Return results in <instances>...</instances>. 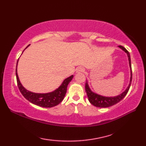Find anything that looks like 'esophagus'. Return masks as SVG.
Here are the masks:
<instances>
[{"mask_svg":"<svg viewBox=\"0 0 146 146\" xmlns=\"http://www.w3.org/2000/svg\"><path fill=\"white\" fill-rule=\"evenodd\" d=\"M85 71V69L83 67H79L76 70L77 73H80V72H83Z\"/></svg>","mask_w":146,"mask_h":146,"instance_id":"34e87169","label":"esophagus"}]
</instances>
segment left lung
Instances as JSON below:
<instances>
[{
    "label": "left lung",
    "instance_id": "1",
    "mask_svg": "<svg viewBox=\"0 0 146 146\" xmlns=\"http://www.w3.org/2000/svg\"><path fill=\"white\" fill-rule=\"evenodd\" d=\"M119 47L120 49H122L123 51H125L126 52L127 54L128 58H129V66H130V68H131V79H130L129 85L125 90L123 93H122L120 95L115 96V97H104V96L98 95L97 94H95V93L93 92L90 90V88L88 83L86 82L85 91H86V94H87L88 100L90 102L91 104H92L93 105H94V106L97 107L106 108V107H111V106H112V105L117 104L118 102H119L120 100H122V99L125 97V95H127V94L129 92L130 86H131L132 78L131 56H130V54H129V51L127 50V49L124 47H123L122 46H119Z\"/></svg>",
    "mask_w": 146,
    "mask_h": 146
}]
</instances>
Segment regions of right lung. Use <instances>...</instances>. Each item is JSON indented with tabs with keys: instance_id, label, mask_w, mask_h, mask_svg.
Masks as SVG:
<instances>
[{
	"instance_id": "1",
	"label": "right lung",
	"mask_w": 146,
	"mask_h": 146,
	"mask_svg": "<svg viewBox=\"0 0 146 146\" xmlns=\"http://www.w3.org/2000/svg\"><path fill=\"white\" fill-rule=\"evenodd\" d=\"M29 46V45L27 46L26 49ZM18 60L17 62L16 70H15V75H16L18 88L19 89L22 95L24 97V98H26L31 103L42 107H52L58 105L59 104H60L62 100H63L65 95H66L68 85L69 84V83L73 78V75H71L70 77H68V78L65 79L63 83H62V84L60 85V87L56 90H55L53 92L47 93V94H36V93H33L27 90L24 86H23L19 81L17 72Z\"/></svg>"
}]
</instances>
